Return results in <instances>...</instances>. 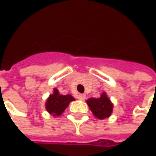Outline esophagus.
Returning a JSON list of instances; mask_svg holds the SVG:
<instances>
[{"label": "esophagus", "mask_w": 156, "mask_h": 156, "mask_svg": "<svg viewBox=\"0 0 156 156\" xmlns=\"http://www.w3.org/2000/svg\"><path fill=\"white\" fill-rule=\"evenodd\" d=\"M77 98H78L79 100H81V101H83V100L85 99V95H84V94H79L77 95Z\"/></svg>", "instance_id": "34e87169"}]
</instances>
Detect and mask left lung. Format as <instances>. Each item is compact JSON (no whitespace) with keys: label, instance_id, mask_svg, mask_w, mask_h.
<instances>
[{"label":"left lung","instance_id":"obj_1","mask_svg":"<svg viewBox=\"0 0 156 156\" xmlns=\"http://www.w3.org/2000/svg\"><path fill=\"white\" fill-rule=\"evenodd\" d=\"M87 104L94 116L98 119L107 118L112 114L113 105L105 93H104L100 98H90L87 100Z\"/></svg>","mask_w":156,"mask_h":156}]
</instances>
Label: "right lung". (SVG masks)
I'll return each instance as SVG.
<instances>
[{
	"label": "right lung",
	"instance_id": "1",
	"mask_svg": "<svg viewBox=\"0 0 156 156\" xmlns=\"http://www.w3.org/2000/svg\"><path fill=\"white\" fill-rule=\"evenodd\" d=\"M73 100L74 98L72 95H62L59 94V91L57 89H54L53 94H51L50 97L47 99L46 110L53 116L60 115L67 108L69 104Z\"/></svg>",
	"mask_w": 156,
	"mask_h": 156
}]
</instances>
